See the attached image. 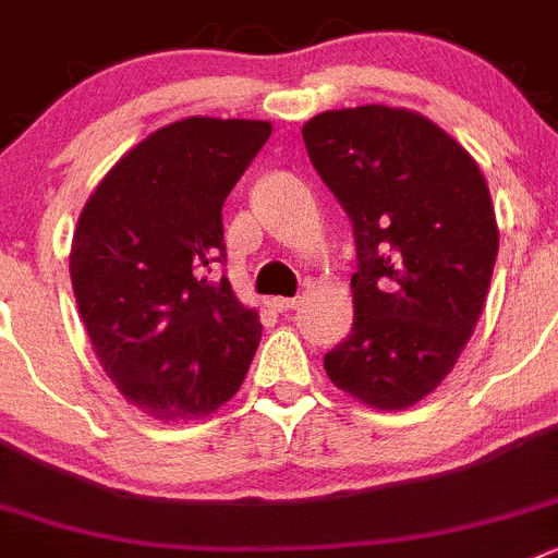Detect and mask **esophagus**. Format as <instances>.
Instances as JSON below:
<instances>
[{"label":"esophagus","instance_id":"34e87169","mask_svg":"<svg viewBox=\"0 0 558 558\" xmlns=\"http://www.w3.org/2000/svg\"><path fill=\"white\" fill-rule=\"evenodd\" d=\"M270 306L276 312H293L295 306H301V299H270Z\"/></svg>","mask_w":558,"mask_h":558}]
</instances>
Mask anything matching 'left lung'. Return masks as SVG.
<instances>
[{"label": "left lung", "instance_id": "obj_1", "mask_svg": "<svg viewBox=\"0 0 558 558\" xmlns=\"http://www.w3.org/2000/svg\"><path fill=\"white\" fill-rule=\"evenodd\" d=\"M301 134L359 257L353 328L323 367L364 405H416L452 373L485 306L498 254L485 178L463 145L408 109L323 111Z\"/></svg>", "mask_w": 558, "mask_h": 558}]
</instances>
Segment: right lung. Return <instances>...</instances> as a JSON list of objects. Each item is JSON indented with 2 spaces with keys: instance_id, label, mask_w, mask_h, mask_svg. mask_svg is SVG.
<instances>
[{
  "instance_id": "right-lung-1",
  "label": "right lung",
  "mask_w": 558,
  "mask_h": 558,
  "mask_svg": "<svg viewBox=\"0 0 558 558\" xmlns=\"http://www.w3.org/2000/svg\"><path fill=\"white\" fill-rule=\"evenodd\" d=\"M268 136L265 120L163 125L106 172L78 216V315L104 373L147 416H208L257 353V312L210 268L227 257L221 205Z\"/></svg>"
}]
</instances>
